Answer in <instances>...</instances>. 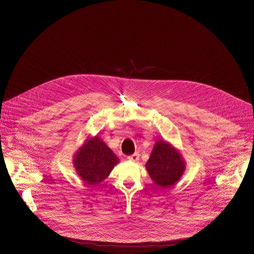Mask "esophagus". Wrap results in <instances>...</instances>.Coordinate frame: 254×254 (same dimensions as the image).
<instances>
[{
  "label": "esophagus",
  "mask_w": 254,
  "mask_h": 254,
  "mask_svg": "<svg viewBox=\"0 0 254 254\" xmlns=\"http://www.w3.org/2000/svg\"><path fill=\"white\" fill-rule=\"evenodd\" d=\"M139 157H140V155H139V153H134L132 155H129V156H127V158L129 159V161H131V162H137V161H139Z\"/></svg>",
  "instance_id": "34e87169"
}]
</instances>
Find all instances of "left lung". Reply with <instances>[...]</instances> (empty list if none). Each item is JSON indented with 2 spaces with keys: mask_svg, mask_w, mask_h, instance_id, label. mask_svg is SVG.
Returning <instances> with one entry per match:
<instances>
[{
  "mask_svg": "<svg viewBox=\"0 0 254 254\" xmlns=\"http://www.w3.org/2000/svg\"><path fill=\"white\" fill-rule=\"evenodd\" d=\"M152 181L159 189H169L182 176L185 162L180 152L165 140H158L146 163Z\"/></svg>",
  "mask_w": 254,
  "mask_h": 254,
  "instance_id": "left-lung-1",
  "label": "left lung"
}]
</instances>
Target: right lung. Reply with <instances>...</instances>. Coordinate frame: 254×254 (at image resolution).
<instances>
[{
	"mask_svg": "<svg viewBox=\"0 0 254 254\" xmlns=\"http://www.w3.org/2000/svg\"><path fill=\"white\" fill-rule=\"evenodd\" d=\"M118 163V157L98 136L88 138L73 158L78 176L90 185L108 177Z\"/></svg>",
	"mask_w": 254,
	"mask_h": 254,
	"instance_id": "obj_1",
	"label": "right lung"
}]
</instances>
